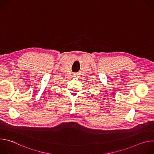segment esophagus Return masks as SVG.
Wrapping results in <instances>:
<instances>
[{"instance_id":"1","label":"esophagus","mask_w":154,"mask_h":154,"mask_svg":"<svg viewBox=\"0 0 154 154\" xmlns=\"http://www.w3.org/2000/svg\"><path fill=\"white\" fill-rule=\"evenodd\" d=\"M76 75H75V77H77V76H76Z\"/></svg>"}]
</instances>
